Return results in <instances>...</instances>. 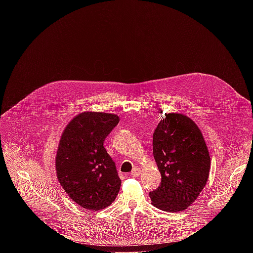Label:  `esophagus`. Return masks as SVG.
I'll return each mask as SVG.
<instances>
[{
    "instance_id": "1",
    "label": "esophagus",
    "mask_w": 253,
    "mask_h": 253,
    "mask_svg": "<svg viewBox=\"0 0 253 253\" xmlns=\"http://www.w3.org/2000/svg\"><path fill=\"white\" fill-rule=\"evenodd\" d=\"M140 173H141V170H140L139 168L135 167V168H133V170H132V172H131V175H132L133 177H138V176L140 175Z\"/></svg>"
}]
</instances>
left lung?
Returning <instances> with one entry per match:
<instances>
[{
	"label": "left lung",
	"mask_w": 253,
	"mask_h": 253,
	"mask_svg": "<svg viewBox=\"0 0 253 253\" xmlns=\"http://www.w3.org/2000/svg\"><path fill=\"white\" fill-rule=\"evenodd\" d=\"M153 155L161 174L160 186L149 193L162 211L190 206L205 187L210 156L201 130L181 113H165L153 134Z\"/></svg>",
	"instance_id": "obj_1"
}]
</instances>
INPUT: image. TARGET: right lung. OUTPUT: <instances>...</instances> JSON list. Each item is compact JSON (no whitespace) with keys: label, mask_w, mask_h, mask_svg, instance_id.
Wrapping results in <instances>:
<instances>
[{"label":"right lung","mask_w":253,"mask_h":253,"mask_svg":"<svg viewBox=\"0 0 253 253\" xmlns=\"http://www.w3.org/2000/svg\"><path fill=\"white\" fill-rule=\"evenodd\" d=\"M111 113L86 111L65 127L55 159L60 185L81 207L99 211L112 204L121 180L104 141L119 123Z\"/></svg>","instance_id":"add662e5"}]
</instances>
